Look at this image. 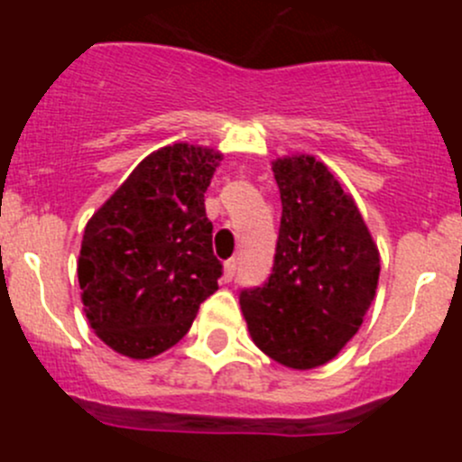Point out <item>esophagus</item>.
<instances>
[{
  "label": "esophagus",
  "instance_id": "obj_1",
  "mask_svg": "<svg viewBox=\"0 0 462 462\" xmlns=\"http://www.w3.org/2000/svg\"><path fill=\"white\" fill-rule=\"evenodd\" d=\"M236 259H227L226 265H223V282H232L236 274Z\"/></svg>",
  "mask_w": 462,
  "mask_h": 462
}]
</instances>
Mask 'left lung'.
Here are the masks:
<instances>
[{"mask_svg": "<svg viewBox=\"0 0 462 462\" xmlns=\"http://www.w3.org/2000/svg\"><path fill=\"white\" fill-rule=\"evenodd\" d=\"M282 226L268 282L241 291L253 342L288 369L333 360L375 297L380 253L360 209L315 156L273 162Z\"/></svg>", "mask_w": 462, "mask_h": 462, "instance_id": "obj_1", "label": "left lung"}]
</instances>
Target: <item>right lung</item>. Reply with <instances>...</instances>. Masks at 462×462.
Instances as JSON below:
<instances>
[{"instance_id": "1", "label": "right lung", "mask_w": 462, "mask_h": 462, "mask_svg": "<svg viewBox=\"0 0 462 462\" xmlns=\"http://www.w3.org/2000/svg\"><path fill=\"white\" fill-rule=\"evenodd\" d=\"M223 153L174 143L149 153L88 218L78 259L82 304L97 337L147 360L188 333L218 291L205 192Z\"/></svg>"}]
</instances>
